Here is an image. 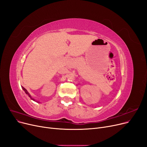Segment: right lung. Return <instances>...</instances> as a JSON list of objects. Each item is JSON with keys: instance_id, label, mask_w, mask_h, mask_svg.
<instances>
[{"instance_id": "obj_1", "label": "right lung", "mask_w": 147, "mask_h": 147, "mask_svg": "<svg viewBox=\"0 0 147 147\" xmlns=\"http://www.w3.org/2000/svg\"><path fill=\"white\" fill-rule=\"evenodd\" d=\"M22 89H23V90H24L25 91V92H26V94H27V95H28V96H29V97H30L31 99H32V100H33V101H35V99H34L33 98H32V96H31V95H30V94L28 93V91L26 90V89H25L24 87H22Z\"/></svg>"}]
</instances>
